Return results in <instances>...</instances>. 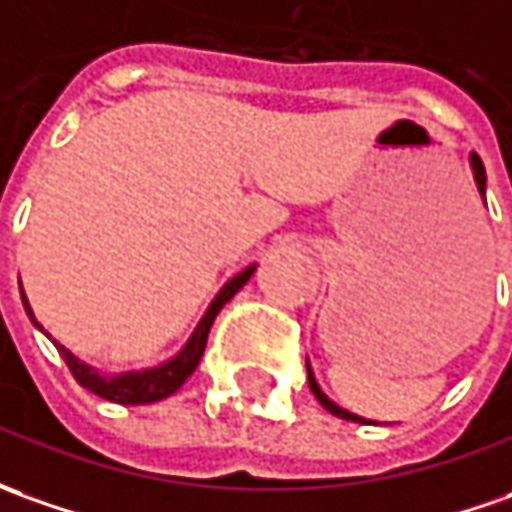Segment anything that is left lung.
I'll return each instance as SVG.
<instances>
[{
    "instance_id": "8db88e82",
    "label": "left lung",
    "mask_w": 512,
    "mask_h": 512,
    "mask_svg": "<svg viewBox=\"0 0 512 512\" xmlns=\"http://www.w3.org/2000/svg\"><path fill=\"white\" fill-rule=\"evenodd\" d=\"M471 168H474V179H476V187H479V193L485 196V165H482V159L476 154H471ZM308 384H311V392L316 395V401L322 403L325 409H328L330 415H336V417H342V420H358V423H367L364 417H358L353 415V412H347V409H342V406H336V403L330 401L328 395L319 389V384H316V378L314 373H311V367H308Z\"/></svg>"
}]
</instances>
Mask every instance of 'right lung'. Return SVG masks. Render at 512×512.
I'll use <instances>...</instances> for the list:
<instances>
[{"mask_svg": "<svg viewBox=\"0 0 512 512\" xmlns=\"http://www.w3.org/2000/svg\"><path fill=\"white\" fill-rule=\"evenodd\" d=\"M255 274V266H249V269H243L241 274H235L232 280H229L218 294H215V300L210 302V308H207V314L201 316V322L193 330V336L187 339L182 350L176 353L173 358H168L165 364H159V367H151V370H142V373H120V375H103L97 373L95 367H89V364H83L81 358H75L69 350H66L64 344L52 342L58 347V353L66 361V367H69V373L75 375V381L81 384L83 389H89V392H95L100 398H106V401L114 403H123V406H131V403H154L162 401V398H168L173 395L176 389L182 387L184 381L193 375V370L198 367V361L204 356V347H207V336H210L212 322H215V316L218 311L227 305L238 291H241L246 280ZM22 305L27 316H30V322L41 328L36 322V316H33V308H30V302L24 297V288H22Z\"/></svg>", "mask_w": 512, "mask_h": 512, "instance_id": "right-lung-1", "label": "right lung"}]
</instances>
